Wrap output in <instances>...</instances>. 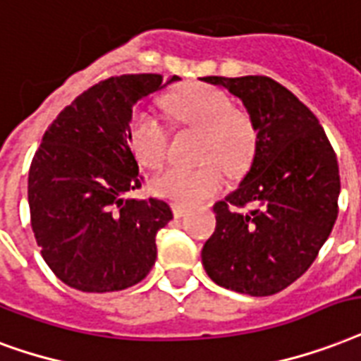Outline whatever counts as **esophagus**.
Segmentation results:
<instances>
[{
  "instance_id": "34e87169",
  "label": "esophagus",
  "mask_w": 361,
  "mask_h": 361,
  "mask_svg": "<svg viewBox=\"0 0 361 361\" xmlns=\"http://www.w3.org/2000/svg\"><path fill=\"white\" fill-rule=\"evenodd\" d=\"M172 212H174V217H183L187 214V208L180 204H172Z\"/></svg>"
}]
</instances>
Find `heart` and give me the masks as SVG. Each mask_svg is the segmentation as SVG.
<instances>
[{
  "mask_svg": "<svg viewBox=\"0 0 361 361\" xmlns=\"http://www.w3.org/2000/svg\"><path fill=\"white\" fill-rule=\"evenodd\" d=\"M162 104L176 123L204 132L202 161L208 162L199 169L162 170L151 181V191L180 206L200 204L224 187V170L218 161L231 174H242L250 166L255 151L254 125L236 111L227 92L210 85H187L166 96ZM126 134L132 155L140 164L147 169L161 166L169 147V132L155 115L145 109L134 111Z\"/></svg>",
  "mask_w": 361,
  "mask_h": 361,
  "instance_id": "obj_1",
  "label": "heart"
}]
</instances>
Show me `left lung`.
<instances>
[{
	"instance_id": "1",
	"label": "left lung",
	"mask_w": 361,
	"mask_h": 361,
	"mask_svg": "<svg viewBox=\"0 0 361 361\" xmlns=\"http://www.w3.org/2000/svg\"><path fill=\"white\" fill-rule=\"evenodd\" d=\"M244 104L257 134L238 189L214 204L216 231L202 247L217 286L265 297L307 272L337 219L339 164L302 102L271 77H202ZM250 204L244 214L238 207Z\"/></svg>"
}]
</instances>
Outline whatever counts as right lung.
<instances>
[{
  "mask_svg": "<svg viewBox=\"0 0 361 361\" xmlns=\"http://www.w3.org/2000/svg\"><path fill=\"white\" fill-rule=\"evenodd\" d=\"M180 81L159 73L109 77L52 121L27 176L30 217L41 255L64 284L87 293L142 282L157 259L166 200L126 199L142 187L128 145L132 107Z\"/></svg>",
  "mask_w": 361,
  "mask_h": 361,
  "instance_id": "add662e5",
  "label": "right lung"
}]
</instances>
